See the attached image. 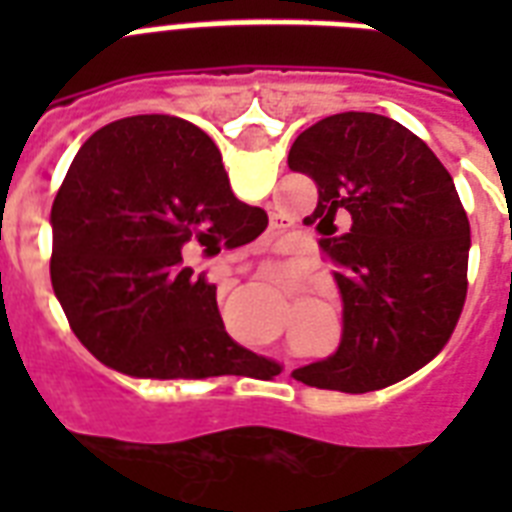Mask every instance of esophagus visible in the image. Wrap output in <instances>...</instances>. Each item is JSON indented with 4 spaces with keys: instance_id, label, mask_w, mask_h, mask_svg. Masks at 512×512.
<instances>
[{
    "instance_id": "34e87169",
    "label": "esophagus",
    "mask_w": 512,
    "mask_h": 512,
    "mask_svg": "<svg viewBox=\"0 0 512 512\" xmlns=\"http://www.w3.org/2000/svg\"><path fill=\"white\" fill-rule=\"evenodd\" d=\"M233 284H236V281H233V279H225L223 284H220V292H228V289H231Z\"/></svg>"
}]
</instances>
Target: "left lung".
Returning a JSON list of instances; mask_svg holds the SVG:
<instances>
[{
  "instance_id": "1",
  "label": "left lung",
  "mask_w": 512,
  "mask_h": 512,
  "mask_svg": "<svg viewBox=\"0 0 512 512\" xmlns=\"http://www.w3.org/2000/svg\"><path fill=\"white\" fill-rule=\"evenodd\" d=\"M287 164L319 188L305 223L342 295L340 348L295 380L345 393L404 380L441 353L465 305L470 223L452 175L404 124L366 111L300 132Z\"/></svg>"
}]
</instances>
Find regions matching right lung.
<instances>
[{"instance_id":"add662e5","label":"right lung","mask_w":512,"mask_h":512,"mask_svg":"<svg viewBox=\"0 0 512 512\" xmlns=\"http://www.w3.org/2000/svg\"><path fill=\"white\" fill-rule=\"evenodd\" d=\"M50 225L52 289L100 364L140 380L279 372L231 340L217 287L183 263L191 241L220 252L268 225L263 209L233 196L199 127L167 114L106 124L74 156Z\"/></svg>"}]
</instances>
